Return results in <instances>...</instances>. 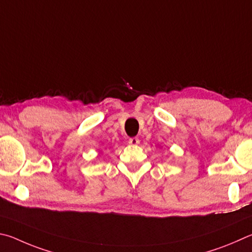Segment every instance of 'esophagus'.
<instances>
[{
	"instance_id": "34e87169",
	"label": "esophagus",
	"mask_w": 252,
	"mask_h": 252,
	"mask_svg": "<svg viewBox=\"0 0 252 252\" xmlns=\"http://www.w3.org/2000/svg\"><path fill=\"white\" fill-rule=\"evenodd\" d=\"M128 144L133 145V146H136V145L139 144V139L137 137H131L128 139Z\"/></svg>"
}]
</instances>
